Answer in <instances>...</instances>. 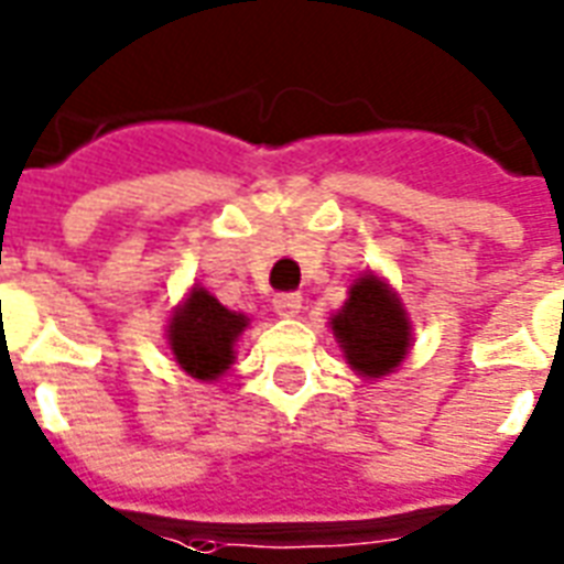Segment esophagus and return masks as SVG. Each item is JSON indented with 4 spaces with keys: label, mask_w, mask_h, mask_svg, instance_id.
Returning <instances> with one entry per match:
<instances>
[{
    "label": "esophagus",
    "mask_w": 564,
    "mask_h": 564,
    "mask_svg": "<svg viewBox=\"0 0 564 564\" xmlns=\"http://www.w3.org/2000/svg\"><path fill=\"white\" fill-rule=\"evenodd\" d=\"M274 313L283 316V319H292V316H299L301 313V295L299 292H281V295H274Z\"/></svg>",
    "instance_id": "obj_1"
}]
</instances>
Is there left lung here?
<instances>
[{
	"label": "left lung",
	"instance_id": "1",
	"mask_svg": "<svg viewBox=\"0 0 564 564\" xmlns=\"http://www.w3.org/2000/svg\"><path fill=\"white\" fill-rule=\"evenodd\" d=\"M330 330L351 369L364 378L393 372L411 346V322L402 301L372 272L351 283L343 311L330 316Z\"/></svg>",
	"mask_w": 564,
	"mask_h": 564
}]
</instances>
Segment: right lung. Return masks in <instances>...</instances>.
<instances>
[{
    "label": "right lung",
    "instance_id": "add662e5",
    "mask_svg": "<svg viewBox=\"0 0 564 564\" xmlns=\"http://www.w3.org/2000/svg\"><path fill=\"white\" fill-rule=\"evenodd\" d=\"M248 328L245 313L227 311L204 286H192L167 325V346L180 369L197 381H215L234 364V346Z\"/></svg>",
    "mask_w": 564,
    "mask_h": 564
}]
</instances>
